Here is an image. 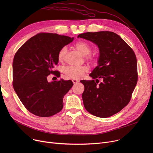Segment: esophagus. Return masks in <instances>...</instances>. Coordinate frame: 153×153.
<instances>
[{
    "label": "esophagus",
    "instance_id": "34e87169",
    "mask_svg": "<svg viewBox=\"0 0 153 153\" xmlns=\"http://www.w3.org/2000/svg\"><path fill=\"white\" fill-rule=\"evenodd\" d=\"M72 81L74 84H77L79 82V81H77V80H76V79H72Z\"/></svg>",
    "mask_w": 153,
    "mask_h": 153
}]
</instances>
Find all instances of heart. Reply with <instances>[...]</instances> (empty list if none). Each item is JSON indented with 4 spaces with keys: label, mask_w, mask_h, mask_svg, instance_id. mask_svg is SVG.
Masks as SVG:
<instances>
[{
    "label": "heart",
    "mask_w": 153,
    "mask_h": 153,
    "mask_svg": "<svg viewBox=\"0 0 153 153\" xmlns=\"http://www.w3.org/2000/svg\"><path fill=\"white\" fill-rule=\"evenodd\" d=\"M75 48L81 53L82 54L85 56V59L89 61L92 63L95 62V56L91 54L92 46L90 44L85 42H79L75 45ZM67 52L66 47H62L59 51L58 54V59L59 61H62L64 56ZM89 69L87 66L81 67H74L72 66H68L64 69V73L69 78L78 79L81 78L84 74L88 72Z\"/></svg>",
    "instance_id": "b5f03b06"
}]
</instances>
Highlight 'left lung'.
Instances as JSON below:
<instances>
[{"label": "left lung", "mask_w": 153, "mask_h": 153, "mask_svg": "<svg viewBox=\"0 0 153 153\" xmlns=\"http://www.w3.org/2000/svg\"><path fill=\"white\" fill-rule=\"evenodd\" d=\"M77 37L95 43L100 51L99 65L89 74L94 80L81 81L84 85L82 95L84 107L94 116L111 117L128 105L137 84L135 53L111 31L87 32Z\"/></svg>", "instance_id": "1"}]
</instances>
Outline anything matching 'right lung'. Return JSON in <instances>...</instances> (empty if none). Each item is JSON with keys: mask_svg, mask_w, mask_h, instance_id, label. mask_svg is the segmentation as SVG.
I'll return each mask as SVG.
<instances>
[{"mask_svg": "<svg viewBox=\"0 0 153 153\" xmlns=\"http://www.w3.org/2000/svg\"><path fill=\"white\" fill-rule=\"evenodd\" d=\"M74 38L56 33H39L30 38L16 52L13 61V87L23 105L41 117L53 116L63 107V97L73 83L61 79L48 82L47 76L58 77L54 71L58 54Z\"/></svg>", "mask_w": 153, "mask_h": 153, "instance_id": "obj_1", "label": "right lung"}]
</instances>
